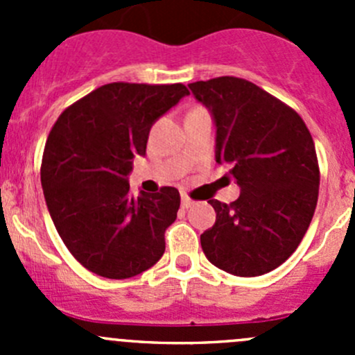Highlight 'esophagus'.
Masks as SVG:
<instances>
[{
  "label": "esophagus",
  "mask_w": 355,
  "mask_h": 355,
  "mask_svg": "<svg viewBox=\"0 0 355 355\" xmlns=\"http://www.w3.org/2000/svg\"><path fill=\"white\" fill-rule=\"evenodd\" d=\"M192 204H194V200L189 199L187 196H182V207H184V209H189V207H191Z\"/></svg>",
  "instance_id": "obj_1"
}]
</instances>
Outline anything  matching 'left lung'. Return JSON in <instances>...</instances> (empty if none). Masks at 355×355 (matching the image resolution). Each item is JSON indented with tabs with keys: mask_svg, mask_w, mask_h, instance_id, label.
Masks as SVG:
<instances>
[{
	"mask_svg": "<svg viewBox=\"0 0 355 355\" xmlns=\"http://www.w3.org/2000/svg\"><path fill=\"white\" fill-rule=\"evenodd\" d=\"M216 127L214 157L230 164L241 196L209 199L216 221L200 235L204 254L235 277H259L288 259L309 228L320 166L313 137L292 108L237 77L189 84Z\"/></svg>",
	"mask_w": 355,
	"mask_h": 355,
	"instance_id": "left-lung-1",
	"label": "left lung"
}]
</instances>
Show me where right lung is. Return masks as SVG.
I'll use <instances>...</instances> for the list:
<instances>
[{
    "label": "right lung",
    "instance_id": "right-lung-1",
    "mask_svg": "<svg viewBox=\"0 0 355 355\" xmlns=\"http://www.w3.org/2000/svg\"><path fill=\"white\" fill-rule=\"evenodd\" d=\"M185 96L182 84L113 82L73 103L49 132L41 166L46 206L71 256L99 277H135L163 256L180 194L163 187L132 198L128 175L156 120Z\"/></svg>",
    "mask_w": 355,
    "mask_h": 355
}]
</instances>
